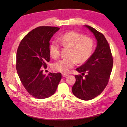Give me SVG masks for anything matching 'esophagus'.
Segmentation results:
<instances>
[{"label": "esophagus", "instance_id": "1", "mask_svg": "<svg viewBox=\"0 0 127 127\" xmlns=\"http://www.w3.org/2000/svg\"><path fill=\"white\" fill-rule=\"evenodd\" d=\"M68 75V74H67V73H63L62 74V76H63V77H66V76H67Z\"/></svg>", "mask_w": 127, "mask_h": 127}]
</instances>
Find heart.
<instances>
[{"label":"heart","mask_w":127,"mask_h":127,"mask_svg":"<svg viewBox=\"0 0 127 127\" xmlns=\"http://www.w3.org/2000/svg\"><path fill=\"white\" fill-rule=\"evenodd\" d=\"M59 41L64 47L70 48L69 58H63L53 64V68L60 72L66 73L73 67L77 62L84 63L90 59L93 52L94 41L91 38L86 37L77 32H68L60 36ZM60 45L57 41H53L49 46V52L54 58L60 55Z\"/></svg>","instance_id":"b5f03b06"}]
</instances>
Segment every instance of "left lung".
Segmentation results:
<instances>
[{
    "instance_id": "8db88e82",
    "label": "left lung",
    "mask_w": 127,
    "mask_h": 127,
    "mask_svg": "<svg viewBox=\"0 0 127 127\" xmlns=\"http://www.w3.org/2000/svg\"><path fill=\"white\" fill-rule=\"evenodd\" d=\"M85 27L94 33L97 46L90 59L76 69L82 75L75 76L76 80L72 92L79 99L86 101L97 97L106 87L112 70L113 58L104 35L90 26L85 25Z\"/></svg>"
}]
</instances>
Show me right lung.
<instances>
[{
  "mask_svg": "<svg viewBox=\"0 0 127 127\" xmlns=\"http://www.w3.org/2000/svg\"><path fill=\"white\" fill-rule=\"evenodd\" d=\"M59 27L40 26L31 30L21 40L17 51L16 69L23 87L33 97H50L62 78L61 73L42 74L50 61V38Z\"/></svg>",
  "mask_w": 127,
  "mask_h": 127,
  "instance_id": "add662e5",
  "label": "right lung"
}]
</instances>
